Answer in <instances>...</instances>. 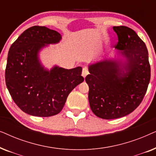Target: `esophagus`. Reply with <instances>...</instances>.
I'll use <instances>...</instances> for the list:
<instances>
[{"mask_svg": "<svg viewBox=\"0 0 156 156\" xmlns=\"http://www.w3.org/2000/svg\"><path fill=\"white\" fill-rule=\"evenodd\" d=\"M89 74V71H88V69H87V67H84L83 68V69H82V76L83 77H86V76L87 75V74Z\"/></svg>", "mask_w": 156, "mask_h": 156, "instance_id": "obj_1", "label": "esophagus"}]
</instances>
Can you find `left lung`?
I'll return each mask as SVG.
<instances>
[{
  "mask_svg": "<svg viewBox=\"0 0 156 156\" xmlns=\"http://www.w3.org/2000/svg\"><path fill=\"white\" fill-rule=\"evenodd\" d=\"M113 29L118 35L115 48L119 50V56L90 64V74L85 78L91 109L104 119L121 118L133 112L141 103L151 79L146 44L129 27Z\"/></svg>",
  "mask_w": 156,
  "mask_h": 156,
  "instance_id": "8db88e82",
  "label": "left lung"
}]
</instances>
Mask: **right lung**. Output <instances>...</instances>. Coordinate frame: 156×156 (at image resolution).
<instances>
[{"label":"right lung","instance_id":"obj_1","mask_svg":"<svg viewBox=\"0 0 156 156\" xmlns=\"http://www.w3.org/2000/svg\"><path fill=\"white\" fill-rule=\"evenodd\" d=\"M61 40L58 32L33 26L10 46L6 86L16 105L27 114L48 117L59 114L69 94L84 81L81 67L67 69L55 65L49 70L41 63L40 51Z\"/></svg>","mask_w":156,"mask_h":156}]
</instances>
